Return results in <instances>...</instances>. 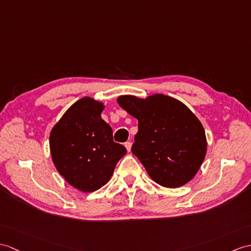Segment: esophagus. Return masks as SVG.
Instances as JSON below:
<instances>
[{
    "label": "esophagus",
    "mask_w": 251,
    "mask_h": 251,
    "mask_svg": "<svg viewBox=\"0 0 251 251\" xmlns=\"http://www.w3.org/2000/svg\"><path fill=\"white\" fill-rule=\"evenodd\" d=\"M125 148H126V150L128 151V152H130V151H131V142H126L125 143Z\"/></svg>",
    "instance_id": "obj_1"
}]
</instances>
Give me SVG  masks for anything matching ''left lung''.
<instances>
[{
	"instance_id": "left-lung-1",
	"label": "left lung",
	"mask_w": 251,
	"mask_h": 251,
	"mask_svg": "<svg viewBox=\"0 0 251 251\" xmlns=\"http://www.w3.org/2000/svg\"><path fill=\"white\" fill-rule=\"evenodd\" d=\"M118 103L138 120L131 152L150 177L167 188L191 180L205 158L207 143L204 128L189 108L164 94L122 95Z\"/></svg>"
}]
</instances>
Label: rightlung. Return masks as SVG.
Here are the masks:
<instances>
[{
    "label": "right lung",
    "instance_id": "1",
    "mask_svg": "<svg viewBox=\"0 0 251 251\" xmlns=\"http://www.w3.org/2000/svg\"><path fill=\"white\" fill-rule=\"evenodd\" d=\"M103 109L100 101L81 98L50 132V152L56 170L69 185L83 192L106 185L127 152L113 141L112 128L101 119Z\"/></svg>",
    "mask_w": 251,
    "mask_h": 251
}]
</instances>
